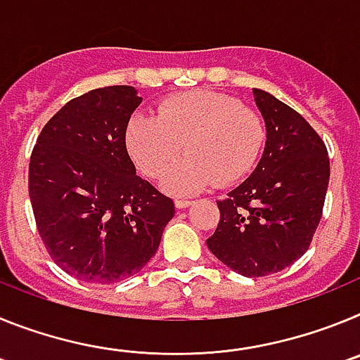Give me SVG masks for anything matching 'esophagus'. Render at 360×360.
Listing matches in <instances>:
<instances>
[{"label":"esophagus","instance_id":"1","mask_svg":"<svg viewBox=\"0 0 360 360\" xmlns=\"http://www.w3.org/2000/svg\"><path fill=\"white\" fill-rule=\"evenodd\" d=\"M191 200H184V198H178V200H174V207L176 209H186V207H189L191 205Z\"/></svg>","mask_w":360,"mask_h":360}]
</instances>
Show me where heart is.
<instances>
[{"instance_id": "heart-1", "label": "heart", "mask_w": 360, "mask_h": 360, "mask_svg": "<svg viewBox=\"0 0 360 360\" xmlns=\"http://www.w3.org/2000/svg\"><path fill=\"white\" fill-rule=\"evenodd\" d=\"M265 136V120L254 108L231 95L198 90L167 98L157 117H133L126 144L136 167L149 178L167 173L186 151L189 158L164 184L173 193H193L216 182L229 186L249 174Z\"/></svg>"}]
</instances>
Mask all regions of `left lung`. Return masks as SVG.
Masks as SVG:
<instances>
[{
    "label": "left lung",
    "mask_w": 360,
    "mask_h": 360,
    "mask_svg": "<svg viewBox=\"0 0 360 360\" xmlns=\"http://www.w3.org/2000/svg\"><path fill=\"white\" fill-rule=\"evenodd\" d=\"M254 101L265 119V151L252 174L216 202L219 221L207 247L238 274L263 278L310 247L323 216L330 158L297 111L256 88Z\"/></svg>",
    "instance_id": "left-lung-1"
}]
</instances>
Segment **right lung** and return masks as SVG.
Here are the masks:
<instances>
[{"mask_svg": "<svg viewBox=\"0 0 360 360\" xmlns=\"http://www.w3.org/2000/svg\"><path fill=\"white\" fill-rule=\"evenodd\" d=\"M133 86L72 98L46 122L28 165V195L50 257L86 283H117L155 256L173 200L136 176L126 129Z\"/></svg>", "mask_w": 360, "mask_h": 360, "instance_id": "right-lung-1", "label": "right lung"}]
</instances>
